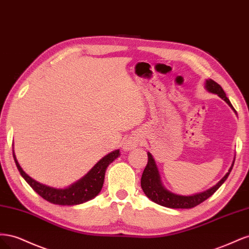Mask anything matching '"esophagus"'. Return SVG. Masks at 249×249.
Returning <instances> with one entry per match:
<instances>
[{"instance_id": "esophagus-1", "label": "esophagus", "mask_w": 249, "mask_h": 249, "mask_svg": "<svg viewBox=\"0 0 249 249\" xmlns=\"http://www.w3.org/2000/svg\"><path fill=\"white\" fill-rule=\"evenodd\" d=\"M139 136L138 134H133L132 136H130L127 138L124 143V150H131L134 149L135 147H137V145L139 144Z\"/></svg>"}]
</instances>
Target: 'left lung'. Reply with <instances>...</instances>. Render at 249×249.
I'll list each match as a JSON object with an SVG mask.
<instances>
[{"instance_id": "1", "label": "left lung", "mask_w": 249, "mask_h": 249, "mask_svg": "<svg viewBox=\"0 0 249 249\" xmlns=\"http://www.w3.org/2000/svg\"><path fill=\"white\" fill-rule=\"evenodd\" d=\"M206 88L210 92L219 95L221 99H223L233 109L232 105L227 97V94H225L222 87L218 84V83H216L215 81L211 79L207 80ZM147 157H148L147 164L144 170H143L142 177H141L142 190L150 200H153L154 202L158 203V205L160 206L171 208V209H191L198 206L199 203L208 199L211 195H213L218 190V188L225 182V179L228 178L230 172L232 169L233 162H235V161L232 162L231 166L227 175H225L221 178V180H219V183L216 184L213 188H211V189L205 192L192 195V196H183V195H178L165 189V188L162 186L159 171H158L157 165L155 163L153 156L150 155V153H147Z\"/></svg>"}]
</instances>
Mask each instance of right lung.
<instances>
[{
	"label": "right lung",
	"mask_w": 249,
	"mask_h": 249,
	"mask_svg": "<svg viewBox=\"0 0 249 249\" xmlns=\"http://www.w3.org/2000/svg\"><path fill=\"white\" fill-rule=\"evenodd\" d=\"M119 156V149L114 150L109 155L105 156L102 160L97 162L94 167L90 170L87 175L82 178L77 183L70 186L66 189H56V188L49 187L43 184L36 182L35 179L30 178L27 173L21 169L17 160V157L13 153L14 161H16L17 167L20 173V176L25 178L26 182L32 187V189L39 194L40 196L54 205L61 206H73L83 203L87 200L92 199L102 190L104 184L105 172L108 165L114 161V159Z\"/></svg>",
	"instance_id": "obj_1"
}]
</instances>
